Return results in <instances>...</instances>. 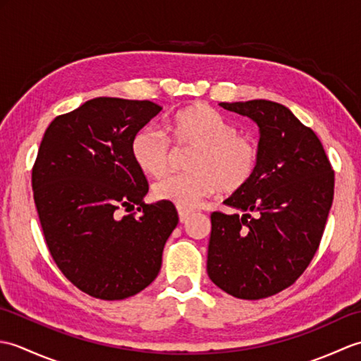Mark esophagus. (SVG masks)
I'll return each mask as SVG.
<instances>
[{
    "label": "esophagus",
    "instance_id": "esophagus-1",
    "mask_svg": "<svg viewBox=\"0 0 361 361\" xmlns=\"http://www.w3.org/2000/svg\"><path fill=\"white\" fill-rule=\"evenodd\" d=\"M190 214H192V211H190V209H181V208H178V217H180L181 224H185V221L189 219Z\"/></svg>",
    "mask_w": 361,
    "mask_h": 361
}]
</instances>
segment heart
<instances>
[{"mask_svg": "<svg viewBox=\"0 0 361 361\" xmlns=\"http://www.w3.org/2000/svg\"><path fill=\"white\" fill-rule=\"evenodd\" d=\"M169 137L155 127L137 130L132 137V158L141 172L161 176L167 172L172 145L194 149L190 173L169 175L153 186V197L176 208L192 209L221 189L237 192L252 180L259 164L257 142L237 128L224 114L206 104H194L167 121Z\"/></svg>", "mask_w": 361, "mask_h": 361, "instance_id": "1", "label": "heart"}]
</instances>
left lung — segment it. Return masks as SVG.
Here are the masks:
<instances>
[{"mask_svg":"<svg viewBox=\"0 0 361 361\" xmlns=\"http://www.w3.org/2000/svg\"><path fill=\"white\" fill-rule=\"evenodd\" d=\"M220 106L256 122L259 164L224 202L240 214H211L208 276L234 298L262 299L290 287L315 256L335 173L315 132L287 106L265 99Z\"/></svg>","mask_w":361,"mask_h":361,"instance_id":"obj_1","label":"left lung"}]
</instances>
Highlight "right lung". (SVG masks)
Listing matches in <instances>:
<instances>
[{"label":"right lung","mask_w":361,"mask_h":361,"mask_svg":"<svg viewBox=\"0 0 361 361\" xmlns=\"http://www.w3.org/2000/svg\"><path fill=\"white\" fill-rule=\"evenodd\" d=\"M161 110L150 101L91 99L51 122L32 167L54 262L83 293L104 301L150 286L178 224L172 203H144L149 183L130 152L135 133Z\"/></svg>","instance_id":"1"}]
</instances>
